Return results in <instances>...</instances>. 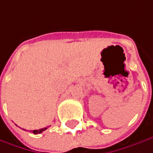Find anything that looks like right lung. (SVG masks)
Masks as SVG:
<instances>
[{"mask_svg":"<svg viewBox=\"0 0 153 153\" xmlns=\"http://www.w3.org/2000/svg\"><path fill=\"white\" fill-rule=\"evenodd\" d=\"M47 128H44V129H40V130H35V131H32V132L34 134H39V133H42L44 131H45Z\"/></svg>","mask_w":153,"mask_h":153,"instance_id":"1","label":"right lung"}]
</instances>
